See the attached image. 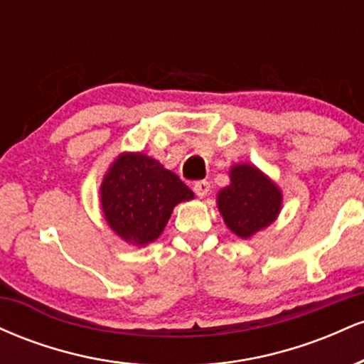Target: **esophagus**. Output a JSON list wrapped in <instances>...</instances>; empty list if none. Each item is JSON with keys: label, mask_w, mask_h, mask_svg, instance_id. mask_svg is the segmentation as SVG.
Instances as JSON below:
<instances>
[{"label": "esophagus", "mask_w": 364, "mask_h": 364, "mask_svg": "<svg viewBox=\"0 0 364 364\" xmlns=\"http://www.w3.org/2000/svg\"><path fill=\"white\" fill-rule=\"evenodd\" d=\"M193 191L196 193V196H200V198H205V196L208 195V191H210V183L196 181L193 185Z\"/></svg>", "instance_id": "1"}]
</instances>
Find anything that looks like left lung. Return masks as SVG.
<instances>
[{"mask_svg":"<svg viewBox=\"0 0 364 364\" xmlns=\"http://www.w3.org/2000/svg\"><path fill=\"white\" fill-rule=\"evenodd\" d=\"M229 183L217 193V208L229 231L248 240L275 223L282 208V191L257 166L235 164Z\"/></svg>","mask_w":364,"mask_h":364,"instance_id":"1","label":"left lung"}]
</instances>
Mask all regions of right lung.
Masks as SVG:
<instances>
[{
    "mask_svg": "<svg viewBox=\"0 0 364 364\" xmlns=\"http://www.w3.org/2000/svg\"><path fill=\"white\" fill-rule=\"evenodd\" d=\"M195 193L178 174L144 152H123L104 174L99 200L107 225L124 243L147 246L156 241L173 208Z\"/></svg>",
    "mask_w": 364,
    "mask_h": 364,
    "instance_id": "1",
    "label": "right lung"
}]
</instances>
